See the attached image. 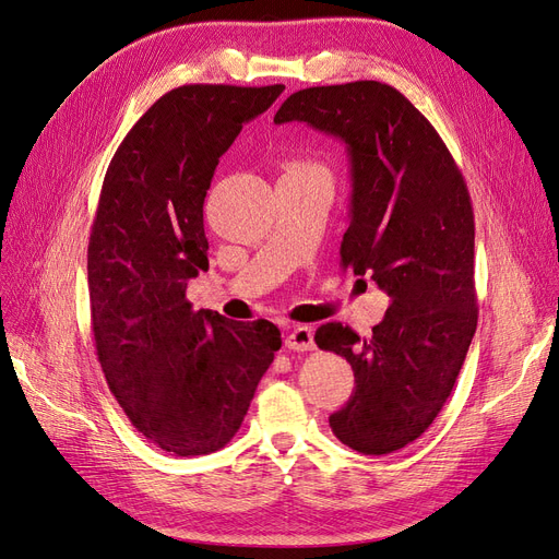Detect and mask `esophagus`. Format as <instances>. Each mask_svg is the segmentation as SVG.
I'll return each mask as SVG.
<instances>
[{
	"instance_id": "1",
	"label": "esophagus",
	"mask_w": 559,
	"mask_h": 559,
	"mask_svg": "<svg viewBox=\"0 0 559 559\" xmlns=\"http://www.w3.org/2000/svg\"><path fill=\"white\" fill-rule=\"evenodd\" d=\"M286 347L294 349V352H310L314 349V333L310 326H294L286 335Z\"/></svg>"
}]
</instances>
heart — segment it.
<instances>
[{"label":"heart","instance_id":"1","mask_svg":"<svg viewBox=\"0 0 559 559\" xmlns=\"http://www.w3.org/2000/svg\"><path fill=\"white\" fill-rule=\"evenodd\" d=\"M312 170H319V167L310 165V163H292L289 173H312Z\"/></svg>","mask_w":559,"mask_h":559}]
</instances>
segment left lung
Segmentation results:
<instances>
[{
  "mask_svg": "<svg viewBox=\"0 0 559 559\" xmlns=\"http://www.w3.org/2000/svg\"><path fill=\"white\" fill-rule=\"evenodd\" d=\"M289 121L345 142L341 263L392 300L370 337L337 321L317 329L319 349L345 357L357 382L329 425L352 450L396 452L441 413L478 326L471 195L433 126L386 83L298 91L275 114L277 126Z\"/></svg>",
  "mask_w": 559,
  "mask_h": 559,
  "instance_id": "1",
  "label": "left lung"
}]
</instances>
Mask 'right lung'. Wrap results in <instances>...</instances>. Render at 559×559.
Here are the masks:
<instances>
[{"instance_id":"obj_1","label":"right lung","mask_w":559,"mask_h":559,"mask_svg":"<svg viewBox=\"0 0 559 559\" xmlns=\"http://www.w3.org/2000/svg\"><path fill=\"white\" fill-rule=\"evenodd\" d=\"M284 86L193 83L148 107L107 167L88 242L97 359L146 441L177 456L210 454L238 433L282 347L265 319L193 310L186 282L207 270L202 205L245 123Z\"/></svg>"}]
</instances>
